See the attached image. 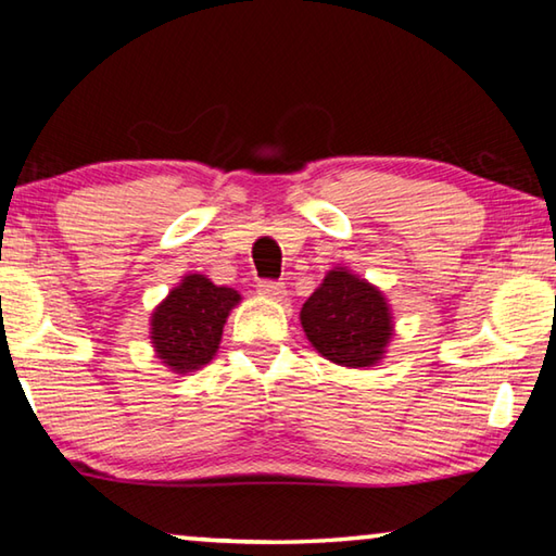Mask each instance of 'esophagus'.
Masks as SVG:
<instances>
[{"label":"esophagus","mask_w":556,"mask_h":556,"mask_svg":"<svg viewBox=\"0 0 556 556\" xmlns=\"http://www.w3.org/2000/svg\"><path fill=\"white\" fill-rule=\"evenodd\" d=\"M257 294L265 299H281L285 296V285L281 281H260Z\"/></svg>","instance_id":"esophagus-1"}]
</instances>
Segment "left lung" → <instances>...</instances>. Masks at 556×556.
I'll list each match as a JSON object with an SVG mask.
<instances>
[{
  "label": "left lung",
  "mask_w": 556,
  "mask_h": 556,
  "mask_svg": "<svg viewBox=\"0 0 556 556\" xmlns=\"http://www.w3.org/2000/svg\"><path fill=\"white\" fill-rule=\"evenodd\" d=\"M299 318L314 351L343 368L368 370L378 365L394 336L388 296L348 267L326 271Z\"/></svg>",
  "instance_id": "1"
}]
</instances>
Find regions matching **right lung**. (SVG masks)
<instances>
[{
	"label": "right lung",
	"instance_id": "obj_1",
	"mask_svg": "<svg viewBox=\"0 0 556 556\" xmlns=\"http://www.w3.org/2000/svg\"><path fill=\"white\" fill-rule=\"evenodd\" d=\"M242 301L205 275H186L149 318V341L168 372L188 375L208 365L220 348L225 321Z\"/></svg>",
	"mask_w": 556,
	"mask_h": 556
}]
</instances>
